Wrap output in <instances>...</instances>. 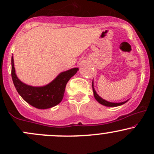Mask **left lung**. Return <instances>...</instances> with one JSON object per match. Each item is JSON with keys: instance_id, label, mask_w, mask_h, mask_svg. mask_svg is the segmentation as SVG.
I'll return each mask as SVG.
<instances>
[{"instance_id": "left-lung-1", "label": "left lung", "mask_w": 154, "mask_h": 154, "mask_svg": "<svg viewBox=\"0 0 154 154\" xmlns=\"http://www.w3.org/2000/svg\"><path fill=\"white\" fill-rule=\"evenodd\" d=\"M92 88H93V93H94V97H95L96 100H97V101L98 102V103H100V104L103 105V106H111V107L118 106H121V105L124 104V103H125L126 102L128 101V100H126V101H124V102H121V103H112V102L106 101V100H103V98H101V97H100V96L97 94V92H96V91L94 90V83H93V81H92Z\"/></svg>"}]
</instances>
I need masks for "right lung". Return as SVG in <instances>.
<instances>
[{"label":"right lung","mask_w":154,"mask_h":154,"mask_svg":"<svg viewBox=\"0 0 154 154\" xmlns=\"http://www.w3.org/2000/svg\"><path fill=\"white\" fill-rule=\"evenodd\" d=\"M12 78L18 94L31 106L37 109H49L62 101L68 80L77 73L78 68H74L62 72L49 84L44 86H31L21 82L17 77L12 57Z\"/></svg>","instance_id":"right-lung-1"}]
</instances>
